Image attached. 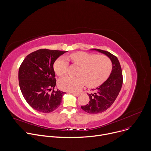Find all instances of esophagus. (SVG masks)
<instances>
[{
    "instance_id": "esophagus-1",
    "label": "esophagus",
    "mask_w": 151,
    "mask_h": 151,
    "mask_svg": "<svg viewBox=\"0 0 151 151\" xmlns=\"http://www.w3.org/2000/svg\"><path fill=\"white\" fill-rule=\"evenodd\" d=\"M73 95H74V96H76V97H78V96H79V95H80V93H71Z\"/></svg>"
}]
</instances>
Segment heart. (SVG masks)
<instances>
[{
  "mask_svg": "<svg viewBox=\"0 0 151 151\" xmlns=\"http://www.w3.org/2000/svg\"><path fill=\"white\" fill-rule=\"evenodd\" d=\"M68 59L72 64L80 67L78 76H67L60 79V89L70 92L78 91L86 83L91 88L96 87L104 82L109 76L112 68L111 60L104 55L78 52L71 54ZM69 62L64 57L58 58L54 64V69L58 76H63L67 72Z\"/></svg>",
  "mask_w": 151,
  "mask_h": 151,
  "instance_id": "obj_1",
  "label": "heart"
}]
</instances>
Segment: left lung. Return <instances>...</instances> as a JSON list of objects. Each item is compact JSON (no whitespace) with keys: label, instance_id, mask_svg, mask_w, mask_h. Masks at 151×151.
<instances>
[{"label":"left lung","instance_id":"1","mask_svg":"<svg viewBox=\"0 0 151 151\" xmlns=\"http://www.w3.org/2000/svg\"><path fill=\"white\" fill-rule=\"evenodd\" d=\"M108 57L112 63V70L108 78L99 87L87 93L90 100L88 104L81 106V109L89 114L101 113L112 106L118 97L123 82L122 69L118 59L108 51L93 49Z\"/></svg>","mask_w":151,"mask_h":151}]
</instances>
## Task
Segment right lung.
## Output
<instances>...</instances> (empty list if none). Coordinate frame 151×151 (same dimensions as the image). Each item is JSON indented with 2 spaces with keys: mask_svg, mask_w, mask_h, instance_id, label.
<instances>
[{
  "mask_svg": "<svg viewBox=\"0 0 151 151\" xmlns=\"http://www.w3.org/2000/svg\"><path fill=\"white\" fill-rule=\"evenodd\" d=\"M66 51L40 49L26 57L18 71L19 85L27 103L35 110L50 113L60 106L65 94L57 90L53 65ZM51 89L53 90L49 91Z\"/></svg>",
  "mask_w": 151,
  "mask_h": 151,
  "instance_id": "obj_1",
  "label": "right lung"
}]
</instances>
